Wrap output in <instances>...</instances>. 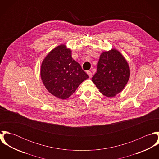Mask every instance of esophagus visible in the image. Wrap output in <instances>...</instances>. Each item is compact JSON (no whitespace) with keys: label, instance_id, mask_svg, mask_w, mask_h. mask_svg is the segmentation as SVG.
I'll list each match as a JSON object with an SVG mask.
<instances>
[{"label":"esophagus","instance_id":"1","mask_svg":"<svg viewBox=\"0 0 159 159\" xmlns=\"http://www.w3.org/2000/svg\"><path fill=\"white\" fill-rule=\"evenodd\" d=\"M87 74L88 75V76H89V78H91V77L92 76V72H91V71H87Z\"/></svg>","mask_w":159,"mask_h":159}]
</instances>
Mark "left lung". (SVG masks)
<instances>
[{"instance_id": "8db88e82", "label": "left lung", "mask_w": 159, "mask_h": 159, "mask_svg": "<svg viewBox=\"0 0 159 159\" xmlns=\"http://www.w3.org/2000/svg\"><path fill=\"white\" fill-rule=\"evenodd\" d=\"M130 78L129 64L115 49L100 55L92 82L105 96L113 97L123 90Z\"/></svg>"}]
</instances>
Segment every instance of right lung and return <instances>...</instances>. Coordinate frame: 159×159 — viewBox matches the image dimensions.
I'll list each match as a JSON object with an SVG mask.
<instances>
[{"label": "right lung", "instance_id": "obj_1", "mask_svg": "<svg viewBox=\"0 0 159 159\" xmlns=\"http://www.w3.org/2000/svg\"><path fill=\"white\" fill-rule=\"evenodd\" d=\"M42 82L54 96L64 100L72 95L79 85L89 78L80 64L71 57V51L65 45L51 50L42 62Z\"/></svg>", "mask_w": 159, "mask_h": 159}]
</instances>
